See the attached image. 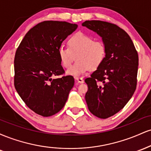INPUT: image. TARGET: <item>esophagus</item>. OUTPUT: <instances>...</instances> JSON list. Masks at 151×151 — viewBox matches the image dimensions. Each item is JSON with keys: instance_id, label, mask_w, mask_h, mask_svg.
Returning a JSON list of instances; mask_svg holds the SVG:
<instances>
[{"instance_id": "esophagus-1", "label": "esophagus", "mask_w": 151, "mask_h": 151, "mask_svg": "<svg viewBox=\"0 0 151 151\" xmlns=\"http://www.w3.org/2000/svg\"><path fill=\"white\" fill-rule=\"evenodd\" d=\"M75 80L77 81L78 83H80V84H82V83H84V79H83V78L81 77H75Z\"/></svg>"}]
</instances>
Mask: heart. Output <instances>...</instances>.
Here are the masks:
<instances>
[{
	"mask_svg": "<svg viewBox=\"0 0 151 151\" xmlns=\"http://www.w3.org/2000/svg\"><path fill=\"white\" fill-rule=\"evenodd\" d=\"M68 46H60L58 55L62 65L69 68L74 56L77 62L67 71L68 75L79 77L90 70H94L103 63L107 54V47L103 41L95 40L91 36L78 32L68 40Z\"/></svg>",
	"mask_w": 151,
	"mask_h": 151,
	"instance_id": "1",
	"label": "heart"
}]
</instances>
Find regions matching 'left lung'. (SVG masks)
<instances>
[{
    "instance_id": "obj_1",
    "label": "left lung",
    "mask_w": 151,
    "mask_h": 151,
    "mask_svg": "<svg viewBox=\"0 0 151 151\" xmlns=\"http://www.w3.org/2000/svg\"><path fill=\"white\" fill-rule=\"evenodd\" d=\"M82 26L96 32L107 47L104 61L84 80L89 111L107 119L125 106L136 89L138 52L127 32L115 24L86 20Z\"/></svg>"
}]
</instances>
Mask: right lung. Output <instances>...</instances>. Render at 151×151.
I'll return each instance as SVG.
<instances>
[{
  "instance_id": "obj_1",
  "label": "right lung",
  "mask_w": 151,
  "mask_h": 151,
  "mask_svg": "<svg viewBox=\"0 0 151 151\" xmlns=\"http://www.w3.org/2000/svg\"><path fill=\"white\" fill-rule=\"evenodd\" d=\"M77 24L43 21L31 28L16 50L14 85L19 96L35 113L47 117L65 106L74 84L65 73L58 55L62 42L77 30Z\"/></svg>"
}]
</instances>
